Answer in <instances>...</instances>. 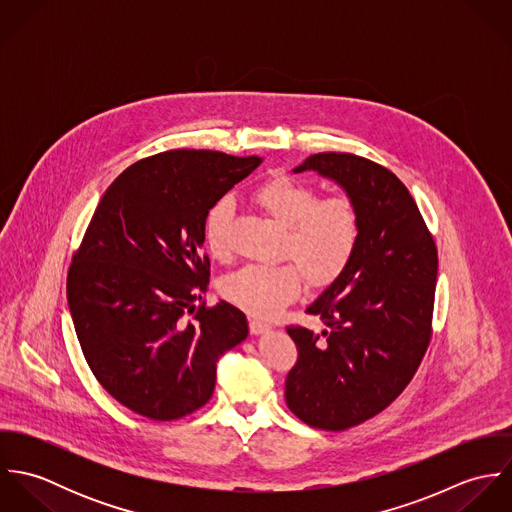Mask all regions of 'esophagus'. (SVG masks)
<instances>
[{"label":"esophagus","instance_id":"obj_1","mask_svg":"<svg viewBox=\"0 0 512 512\" xmlns=\"http://www.w3.org/2000/svg\"><path fill=\"white\" fill-rule=\"evenodd\" d=\"M270 329H272V325H268L264 321H258V319L250 321V333L252 335H262V333H268Z\"/></svg>","mask_w":512,"mask_h":512}]
</instances>
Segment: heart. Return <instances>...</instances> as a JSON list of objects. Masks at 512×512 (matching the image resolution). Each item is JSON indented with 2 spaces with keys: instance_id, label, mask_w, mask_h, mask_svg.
Returning <instances> with one entry per match:
<instances>
[{
  "instance_id": "1",
  "label": "heart",
  "mask_w": 512,
  "mask_h": 512,
  "mask_svg": "<svg viewBox=\"0 0 512 512\" xmlns=\"http://www.w3.org/2000/svg\"><path fill=\"white\" fill-rule=\"evenodd\" d=\"M254 203L286 228L282 254L293 264H248L222 282V295L256 317H272L301 292V274L307 284H331L351 262L361 234L357 207L347 197L319 201L317 191L288 175H278L254 191ZM234 203L219 199L205 220V242L215 258L228 254V226Z\"/></svg>"
}]
</instances>
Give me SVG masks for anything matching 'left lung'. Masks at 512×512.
Here are the masks:
<instances>
[{
  "mask_svg": "<svg viewBox=\"0 0 512 512\" xmlns=\"http://www.w3.org/2000/svg\"><path fill=\"white\" fill-rule=\"evenodd\" d=\"M303 171L341 187L361 220L351 262L307 305L325 329L288 327L299 351L286 378L288 408L313 428L339 432L382 412L422 363L438 250L410 191L386 167L315 153L293 169Z\"/></svg>",
  "mask_w": 512,
  "mask_h": 512,
  "instance_id": "1",
  "label": "left lung"
}]
</instances>
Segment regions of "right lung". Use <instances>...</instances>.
<instances>
[{"mask_svg": "<svg viewBox=\"0 0 512 512\" xmlns=\"http://www.w3.org/2000/svg\"><path fill=\"white\" fill-rule=\"evenodd\" d=\"M262 157L173 149L130 165L102 195L74 254L67 299L82 355L120 404L177 420L209 402L217 363L248 337L246 315L207 292L211 207Z\"/></svg>", "mask_w": 512, "mask_h": 512, "instance_id": "right-lung-1", "label": "right lung"}]
</instances>
